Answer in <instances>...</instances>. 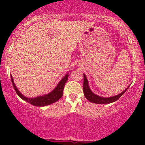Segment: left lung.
<instances>
[{
  "label": "left lung",
  "instance_id": "1",
  "mask_svg": "<svg viewBox=\"0 0 145 145\" xmlns=\"http://www.w3.org/2000/svg\"><path fill=\"white\" fill-rule=\"evenodd\" d=\"M84 76V84H83V91H84V96H85L86 99L89 100L90 102L95 103V104H110V103L114 102L119 99L121 96L123 95L125 91H127L128 87L126 89H125L122 93L120 94L117 95L112 96V97H102L100 96L97 95L91 91L90 89L89 86V82H88L87 78H86L85 74H83Z\"/></svg>",
  "mask_w": 145,
  "mask_h": 145
}]
</instances>
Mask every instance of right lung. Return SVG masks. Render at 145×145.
I'll use <instances>...</instances> for the list:
<instances>
[{
  "mask_svg": "<svg viewBox=\"0 0 145 145\" xmlns=\"http://www.w3.org/2000/svg\"><path fill=\"white\" fill-rule=\"evenodd\" d=\"M68 76L69 75L67 74L65 76H64V78L61 79V80L59 82V84H57V86H56L55 89L53 90L52 91H51L50 93H49L48 94L44 95L42 96H39V97H37L35 98H28L26 97H24L22 94L18 91L17 87H16V84L14 82V79H13L12 76H11V82H12L13 86L16 91V93L18 94V95L19 96L21 99H22L23 100L27 101L28 103H30L31 104L33 105V106H46L48 105H50L53 103L57 101L60 98L62 97L63 96V89H64L65 84L66 82H67L68 79Z\"/></svg>",
  "mask_w": 145,
  "mask_h": 145,
  "instance_id": "add662e5",
  "label": "right lung"
}]
</instances>
